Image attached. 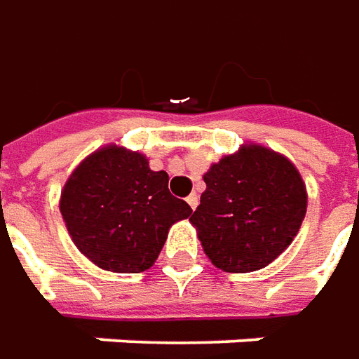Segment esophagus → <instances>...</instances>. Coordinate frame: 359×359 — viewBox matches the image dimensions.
I'll return each instance as SVG.
<instances>
[{"instance_id":"esophagus-1","label":"esophagus","mask_w":359,"mask_h":359,"mask_svg":"<svg viewBox=\"0 0 359 359\" xmlns=\"http://www.w3.org/2000/svg\"><path fill=\"white\" fill-rule=\"evenodd\" d=\"M187 205H189V207L195 211V209H197V205H199V195L197 194L189 195V197H187Z\"/></svg>"}]
</instances>
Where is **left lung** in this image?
<instances>
[{
	"instance_id": "obj_1",
	"label": "left lung",
	"mask_w": 359,
	"mask_h": 359,
	"mask_svg": "<svg viewBox=\"0 0 359 359\" xmlns=\"http://www.w3.org/2000/svg\"><path fill=\"white\" fill-rule=\"evenodd\" d=\"M207 189L189 221L217 268L246 273L293 242L307 212L297 168L264 147H242L203 175Z\"/></svg>"
}]
</instances>
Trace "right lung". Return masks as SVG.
Returning a JSON list of instances; mask_svg holds the SVG:
<instances>
[{
    "mask_svg": "<svg viewBox=\"0 0 359 359\" xmlns=\"http://www.w3.org/2000/svg\"><path fill=\"white\" fill-rule=\"evenodd\" d=\"M168 174L152 172L138 152L105 147L88 156L60 197L62 219L78 250L117 273L148 269L174 222L191 207L168 189Z\"/></svg>",
    "mask_w": 359,
    "mask_h": 359,
    "instance_id": "obj_1",
    "label": "right lung"
}]
</instances>
